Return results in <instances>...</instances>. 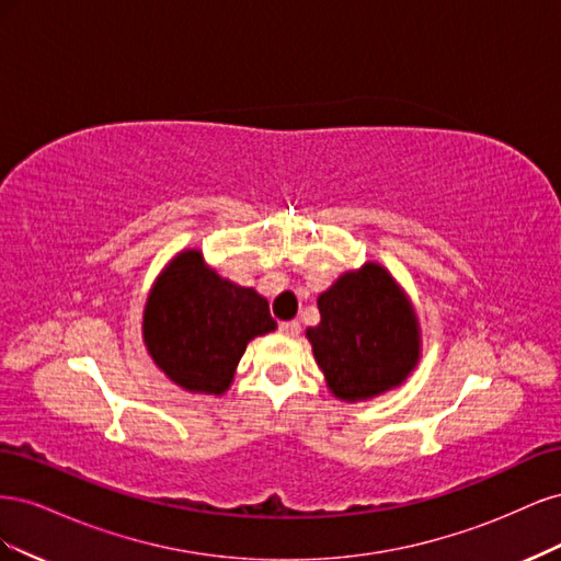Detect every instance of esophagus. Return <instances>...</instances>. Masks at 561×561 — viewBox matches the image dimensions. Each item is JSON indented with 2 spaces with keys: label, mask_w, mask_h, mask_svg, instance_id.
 Masks as SVG:
<instances>
[{
  "label": "esophagus",
  "mask_w": 561,
  "mask_h": 561,
  "mask_svg": "<svg viewBox=\"0 0 561 561\" xmlns=\"http://www.w3.org/2000/svg\"><path fill=\"white\" fill-rule=\"evenodd\" d=\"M285 336H297L299 334V322L297 320H287V322H280V328H278Z\"/></svg>",
  "instance_id": "1"
}]
</instances>
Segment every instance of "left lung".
I'll use <instances>...</instances> for the list:
<instances>
[{"label":"left lung","instance_id":"obj_1","mask_svg":"<svg viewBox=\"0 0 561 561\" xmlns=\"http://www.w3.org/2000/svg\"><path fill=\"white\" fill-rule=\"evenodd\" d=\"M320 322L307 328L330 393L363 402L407 381L421 358V325L410 297L377 262L344 271L318 297Z\"/></svg>","mask_w":561,"mask_h":561}]
</instances>
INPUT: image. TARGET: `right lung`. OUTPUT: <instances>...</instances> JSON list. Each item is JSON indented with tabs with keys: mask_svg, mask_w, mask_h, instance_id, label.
<instances>
[{
	"mask_svg": "<svg viewBox=\"0 0 561 561\" xmlns=\"http://www.w3.org/2000/svg\"><path fill=\"white\" fill-rule=\"evenodd\" d=\"M278 325L252 287L222 278L198 248L180 250L147 295L142 342L163 375L190 393L225 396L245 346Z\"/></svg>",
	"mask_w": 561,
	"mask_h": 561,
	"instance_id": "right-lung-1",
	"label": "right lung"
}]
</instances>
